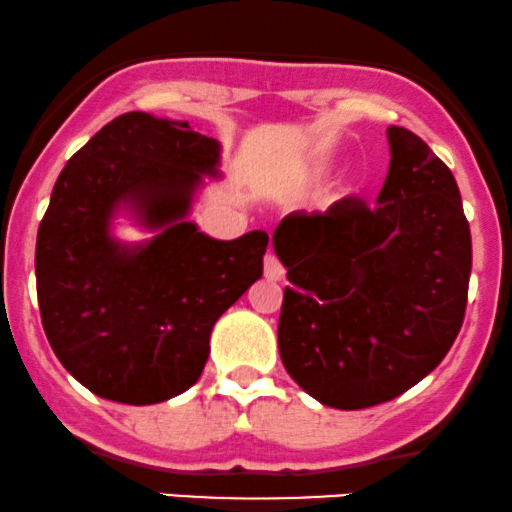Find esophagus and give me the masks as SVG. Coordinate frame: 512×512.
I'll use <instances>...</instances> for the list:
<instances>
[{
    "instance_id": "obj_1",
    "label": "esophagus",
    "mask_w": 512,
    "mask_h": 512,
    "mask_svg": "<svg viewBox=\"0 0 512 512\" xmlns=\"http://www.w3.org/2000/svg\"><path fill=\"white\" fill-rule=\"evenodd\" d=\"M263 273L270 282H280L282 277H285V268H282V263L277 261L275 254H266V261H263Z\"/></svg>"
}]
</instances>
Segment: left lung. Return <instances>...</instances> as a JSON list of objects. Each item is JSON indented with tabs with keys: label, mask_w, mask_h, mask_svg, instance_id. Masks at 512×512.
Here are the masks:
<instances>
[{
	"label": "left lung",
	"mask_w": 512,
	"mask_h": 512,
	"mask_svg": "<svg viewBox=\"0 0 512 512\" xmlns=\"http://www.w3.org/2000/svg\"><path fill=\"white\" fill-rule=\"evenodd\" d=\"M389 173L375 206L342 199L277 225L287 268L277 346L292 380L325 406L391 401L456 342L472 239L456 178L406 128H387Z\"/></svg>",
	"instance_id": "left-lung-1"
}]
</instances>
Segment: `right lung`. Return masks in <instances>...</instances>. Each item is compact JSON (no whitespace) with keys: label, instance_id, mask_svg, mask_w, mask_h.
Listing matches in <instances>:
<instances>
[{"label":"right lung","instance_id":"add662e5","mask_svg":"<svg viewBox=\"0 0 512 512\" xmlns=\"http://www.w3.org/2000/svg\"><path fill=\"white\" fill-rule=\"evenodd\" d=\"M218 166V140L130 111L61 170L37 230V301L56 358L92 394L149 406L187 391L216 320L261 280L266 232L220 242L187 220ZM121 212L155 237L121 243Z\"/></svg>","mask_w":512,"mask_h":512}]
</instances>
